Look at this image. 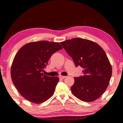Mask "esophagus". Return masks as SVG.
<instances>
[{
	"label": "esophagus",
	"mask_w": 123,
	"mask_h": 123,
	"mask_svg": "<svg viewBox=\"0 0 123 123\" xmlns=\"http://www.w3.org/2000/svg\"><path fill=\"white\" fill-rule=\"evenodd\" d=\"M66 77V76H62V75L59 76V78H62V79H64V78H65Z\"/></svg>",
	"instance_id": "1"
}]
</instances>
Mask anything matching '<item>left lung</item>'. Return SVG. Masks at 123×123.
I'll return each instance as SVG.
<instances>
[{
  "instance_id": "left-lung-1",
  "label": "left lung",
  "mask_w": 123,
  "mask_h": 123,
  "mask_svg": "<svg viewBox=\"0 0 123 123\" xmlns=\"http://www.w3.org/2000/svg\"><path fill=\"white\" fill-rule=\"evenodd\" d=\"M60 43L76 67L83 69V76L74 78L72 93L83 101L98 99L107 89L112 73L105 52L98 43L87 39L74 38Z\"/></svg>"
}]
</instances>
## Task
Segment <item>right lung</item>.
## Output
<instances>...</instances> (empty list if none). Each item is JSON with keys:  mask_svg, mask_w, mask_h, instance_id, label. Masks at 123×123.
<instances>
[{"mask_svg": "<svg viewBox=\"0 0 123 123\" xmlns=\"http://www.w3.org/2000/svg\"><path fill=\"white\" fill-rule=\"evenodd\" d=\"M62 48L59 43L40 41L25 44L16 53L11 68V79L26 100L41 104L53 95L59 78L45 75L43 71L52 54Z\"/></svg>", "mask_w": 123, "mask_h": 123, "instance_id": "1", "label": "right lung"}]
</instances>
